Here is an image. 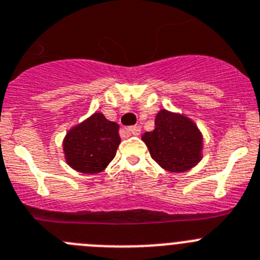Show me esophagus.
Here are the masks:
<instances>
[{
    "instance_id": "1",
    "label": "esophagus",
    "mask_w": 260,
    "mask_h": 260,
    "mask_svg": "<svg viewBox=\"0 0 260 260\" xmlns=\"http://www.w3.org/2000/svg\"><path fill=\"white\" fill-rule=\"evenodd\" d=\"M127 131L128 133H131V135L139 136L140 133H141V127H140V125H133V127L127 128Z\"/></svg>"
}]
</instances>
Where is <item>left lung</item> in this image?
<instances>
[{
  "mask_svg": "<svg viewBox=\"0 0 260 260\" xmlns=\"http://www.w3.org/2000/svg\"><path fill=\"white\" fill-rule=\"evenodd\" d=\"M151 158L163 170L185 172L201 162L203 136L184 114L162 109L155 116V129L142 136Z\"/></svg>",
  "mask_w": 260,
  "mask_h": 260,
  "instance_id": "left-lung-1",
  "label": "left lung"
}]
</instances>
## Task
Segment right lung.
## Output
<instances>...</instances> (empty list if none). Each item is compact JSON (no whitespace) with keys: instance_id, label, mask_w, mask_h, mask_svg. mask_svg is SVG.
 I'll return each mask as SVG.
<instances>
[{"instance_id":"add662e5","label":"right lung","mask_w":260,"mask_h":260,"mask_svg":"<svg viewBox=\"0 0 260 260\" xmlns=\"http://www.w3.org/2000/svg\"><path fill=\"white\" fill-rule=\"evenodd\" d=\"M120 144L119 124L102 113L74 125L63 139L67 165L81 174H98L109 166Z\"/></svg>"}]
</instances>
